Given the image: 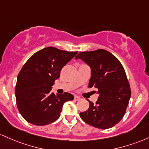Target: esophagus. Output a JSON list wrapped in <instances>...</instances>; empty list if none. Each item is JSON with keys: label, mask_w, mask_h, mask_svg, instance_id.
Instances as JSON below:
<instances>
[{"label": "esophagus", "mask_w": 149, "mask_h": 149, "mask_svg": "<svg viewBox=\"0 0 149 149\" xmlns=\"http://www.w3.org/2000/svg\"><path fill=\"white\" fill-rule=\"evenodd\" d=\"M80 99H81V98H80V97H79V96H75L74 98V100L75 101H79Z\"/></svg>", "instance_id": "obj_1"}]
</instances>
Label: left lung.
I'll return each instance as SVG.
<instances>
[{"label":"left lung","instance_id":"left-lung-1","mask_svg":"<svg viewBox=\"0 0 149 149\" xmlns=\"http://www.w3.org/2000/svg\"><path fill=\"white\" fill-rule=\"evenodd\" d=\"M91 70L88 87L98 88L96 104L79 113L84 121L94 127L106 130L123 119L131 96V88L123 65L112 53L103 49L81 52L75 57Z\"/></svg>","mask_w":149,"mask_h":149}]
</instances>
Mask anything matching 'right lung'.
Instances as JSON below:
<instances>
[{
    "mask_svg": "<svg viewBox=\"0 0 149 149\" xmlns=\"http://www.w3.org/2000/svg\"><path fill=\"white\" fill-rule=\"evenodd\" d=\"M77 53L47 47L25 63L17 76L15 96L18 111L26 122L38 126L51 124L61 116L63 104L74 99L70 93L56 96L51 89L62 68Z\"/></svg>",
    "mask_w": 149,
    "mask_h": 149,
    "instance_id": "obj_1",
    "label": "right lung"
}]
</instances>
